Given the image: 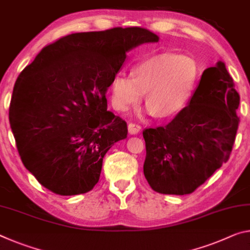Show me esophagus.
Masks as SVG:
<instances>
[{"instance_id": "obj_1", "label": "esophagus", "mask_w": 250, "mask_h": 250, "mask_svg": "<svg viewBox=\"0 0 250 250\" xmlns=\"http://www.w3.org/2000/svg\"><path fill=\"white\" fill-rule=\"evenodd\" d=\"M128 130H129L130 134H137L140 132L141 126L139 125H136V124H132V122H130V124L128 125Z\"/></svg>"}]
</instances>
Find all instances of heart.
<instances>
[{
  "instance_id": "b5f03b06",
  "label": "heart",
  "mask_w": 250,
  "mask_h": 250,
  "mask_svg": "<svg viewBox=\"0 0 250 250\" xmlns=\"http://www.w3.org/2000/svg\"><path fill=\"white\" fill-rule=\"evenodd\" d=\"M200 78V66L193 58L161 53L138 62L132 77L117 74L110 97L114 109L126 111L137 105L146 93V111L159 118L172 117L185 108Z\"/></svg>"
}]
</instances>
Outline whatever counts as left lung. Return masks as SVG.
I'll list each match as a JSON object with an SVG mask.
<instances>
[{
  "label": "left lung",
  "instance_id": "obj_1",
  "mask_svg": "<svg viewBox=\"0 0 250 250\" xmlns=\"http://www.w3.org/2000/svg\"><path fill=\"white\" fill-rule=\"evenodd\" d=\"M239 100L219 61L204 71L188 105L171 122L144 130V173L154 191L188 195L228 161L239 125Z\"/></svg>",
  "mask_w": 250,
  "mask_h": 250
}]
</instances>
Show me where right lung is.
Returning a JSON list of instances; mask_svg holds the SVG:
<instances>
[{"label": "right lung", "mask_w": 250, "mask_h": 250, "mask_svg": "<svg viewBox=\"0 0 250 250\" xmlns=\"http://www.w3.org/2000/svg\"><path fill=\"white\" fill-rule=\"evenodd\" d=\"M159 41L144 27L72 33L43 47L20 73L10 124L24 167L57 195L92 190L104 154L128 134L105 93L126 52Z\"/></svg>", "instance_id": "right-lung-1"}]
</instances>
